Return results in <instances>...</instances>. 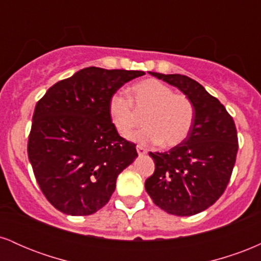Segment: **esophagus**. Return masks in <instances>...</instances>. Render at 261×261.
Here are the masks:
<instances>
[{
  "label": "esophagus",
  "instance_id": "34e87169",
  "mask_svg": "<svg viewBox=\"0 0 261 261\" xmlns=\"http://www.w3.org/2000/svg\"><path fill=\"white\" fill-rule=\"evenodd\" d=\"M136 149H137V153H139V155H143V154L147 153V149L143 148L142 146H137Z\"/></svg>",
  "mask_w": 261,
  "mask_h": 261
}]
</instances>
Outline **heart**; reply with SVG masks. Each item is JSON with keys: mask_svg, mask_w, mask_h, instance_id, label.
<instances>
[{"mask_svg": "<svg viewBox=\"0 0 261 261\" xmlns=\"http://www.w3.org/2000/svg\"><path fill=\"white\" fill-rule=\"evenodd\" d=\"M130 99L121 93H114L108 103L110 121L121 136L127 137L139 124L136 111L145 114L146 125L134 135L139 142H161L163 147L173 148L189 136L195 119V108L185 94L174 93L161 81L148 79L131 87Z\"/></svg>", "mask_w": 261, "mask_h": 261, "instance_id": "b5f03b06", "label": "heart"}]
</instances>
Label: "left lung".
<instances>
[{
	"label": "left lung",
	"mask_w": 261,
	"mask_h": 261,
	"mask_svg": "<svg viewBox=\"0 0 261 261\" xmlns=\"http://www.w3.org/2000/svg\"><path fill=\"white\" fill-rule=\"evenodd\" d=\"M190 98L195 119L184 142L168 152H149L154 173L145 182L158 207L175 216H193L220 199L228 184L238 151L232 116L217 98L182 74L149 72Z\"/></svg>",
	"instance_id": "8db88e82"
}]
</instances>
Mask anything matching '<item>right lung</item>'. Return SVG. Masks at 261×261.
I'll return each mask as SVG.
<instances>
[{"label":"right lung","mask_w":261,"mask_h":261,"mask_svg":"<svg viewBox=\"0 0 261 261\" xmlns=\"http://www.w3.org/2000/svg\"><path fill=\"white\" fill-rule=\"evenodd\" d=\"M143 71L86 67L55 83L33 114L28 157L45 197L70 216L107 205L116 178L136 160V145L110 121L109 98Z\"/></svg>","instance_id":"1"}]
</instances>
